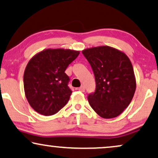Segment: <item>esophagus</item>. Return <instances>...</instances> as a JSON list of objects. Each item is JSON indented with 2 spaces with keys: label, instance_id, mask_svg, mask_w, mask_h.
<instances>
[{
  "label": "esophagus",
  "instance_id": "esophagus-1",
  "mask_svg": "<svg viewBox=\"0 0 158 158\" xmlns=\"http://www.w3.org/2000/svg\"><path fill=\"white\" fill-rule=\"evenodd\" d=\"M79 89V91L84 92V91L85 90V86H83V85H82V86H81L80 87H79V89Z\"/></svg>",
  "mask_w": 158,
  "mask_h": 158
}]
</instances>
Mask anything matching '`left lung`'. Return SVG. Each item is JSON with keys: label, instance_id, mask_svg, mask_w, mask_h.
<instances>
[{"label": "left lung", "instance_id": "8db88e82", "mask_svg": "<svg viewBox=\"0 0 158 158\" xmlns=\"http://www.w3.org/2000/svg\"><path fill=\"white\" fill-rule=\"evenodd\" d=\"M82 54L95 75V90L87 96L93 110L106 119L117 117L132 101L136 83L133 65L125 53L102 46Z\"/></svg>", "mask_w": 158, "mask_h": 158}]
</instances>
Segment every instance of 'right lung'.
Here are the masks:
<instances>
[{
	"mask_svg": "<svg viewBox=\"0 0 158 158\" xmlns=\"http://www.w3.org/2000/svg\"><path fill=\"white\" fill-rule=\"evenodd\" d=\"M79 55L71 49H45L28 62L23 77L25 96L35 111L53 115L64 107L72 91L65 70Z\"/></svg>",
	"mask_w": 158,
	"mask_h": 158,
	"instance_id": "obj_1",
	"label": "right lung"
}]
</instances>
